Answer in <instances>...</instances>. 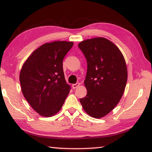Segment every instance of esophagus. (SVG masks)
<instances>
[{"mask_svg":"<svg viewBox=\"0 0 152 152\" xmlns=\"http://www.w3.org/2000/svg\"><path fill=\"white\" fill-rule=\"evenodd\" d=\"M79 86H80V83H79V82H77V83H76V84H72V88L74 89H75L76 88H78Z\"/></svg>","mask_w":152,"mask_h":152,"instance_id":"esophagus-1","label":"esophagus"}]
</instances>
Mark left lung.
I'll return each instance as SVG.
<instances>
[{
  "label": "left lung",
  "mask_w": 152,
  "mask_h": 152,
  "mask_svg": "<svg viewBox=\"0 0 152 152\" xmlns=\"http://www.w3.org/2000/svg\"><path fill=\"white\" fill-rule=\"evenodd\" d=\"M87 61L85 97L80 102L94 118L109 114L119 103L127 80V69L122 53L104 37L84 40L78 44Z\"/></svg>",
  "instance_id": "left-lung-1"
}]
</instances>
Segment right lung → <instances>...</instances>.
Listing matches in <instances>:
<instances>
[{"instance_id":"add662e5","label":"right lung","mask_w":152,"mask_h":152,"mask_svg":"<svg viewBox=\"0 0 152 152\" xmlns=\"http://www.w3.org/2000/svg\"><path fill=\"white\" fill-rule=\"evenodd\" d=\"M73 45L65 41L46 43L33 51L22 66L19 80L23 94L42 116L51 117L60 111L69 94L63 60Z\"/></svg>"}]
</instances>
